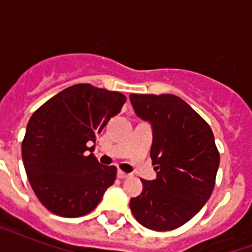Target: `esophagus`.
I'll return each mask as SVG.
<instances>
[{
  "label": "esophagus",
  "mask_w": 252,
  "mask_h": 252,
  "mask_svg": "<svg viewBox=\"0 0 252 252\" xmlns=\"http://www.w3.org/2000/svg\"><path fill=\"white\" fill-rule=\"evenodd\" d=\"M130 174H126L124 171H122V170H119L118 171V178H120V179H126V178H129Z\"/></svg>",
  "instance_id": "esophagus-1"
}]
</instances>
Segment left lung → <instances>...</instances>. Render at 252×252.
I'll list each match as a JSON object with an SVG mask.
<instances>
[{
  "label": "left lung",
  "mask_w": 252,
  "mask_h": 252,
  "mask_svg": "<svg viewBox=\"0 0 252 252\" xmlns=\"http://www.w3.org/2000/svg\"><path fill=\"white\" fill-rule=\"evenodd\" d=\"M134 112L153 129L150 157L157 178L142 182L129 201L134 219L150 230L166 231L189 221L211 197L220 154L211 126L172 94H130Z\"/></svg>",
  "instance_id": "left-lung-1"
}]
</instances>
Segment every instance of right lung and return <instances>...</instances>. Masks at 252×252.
I'll return each mask as SVG.
<instances>
[{
  "instance_id": "1",
  "label": "right lung",
  "mask_w": 252,
  "mask_h": 252,
  "mask_svg": "<svg viewBox=\"0 0 252 252\" xmlns=\"http://www.w3.org/2000/svg\"><path fill=\"white\" fill-rule=\"evenodd\" d=\"M126 96L118 91L78 84L45 102L29 120L22 159L40 203L61 217L90 213L116 178L89 150L96 134L120 112Z\"/></svg>"
}]
</instances>
